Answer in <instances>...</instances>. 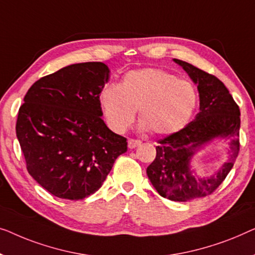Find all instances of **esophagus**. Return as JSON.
Listing matches in <instances>:
<instances>
[{"label":"esophagus","instance_id":"obj_1","mask_svg":"<svg viewBox=\"0 0 255 255\" xmlns=\"http://www.w3.org/2000/svg\"><path fill=\"white\" fill-rule=\"evenodd\" d=\"M139 144H141V141H139V139H134V138L128 139V146L130 149H134V148H136V146H138Z\"/></svg>","mask_w":255,"mask_h":255}]
</instances>
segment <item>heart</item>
I'll list each match as a JSON object with an SVG mask.
<instances>
[{"label":"heart","instance_id":"heart-1","mask_svg":"<svg viewBox=\"0 0 255 255\" xmlns=\"http://www.w3.org/2000/svg\"><path fill=\"white\" fill-rule=\"evenodd\" d=\"M98 98L107 125L116 132L127 130L139 110L142 129L172 134L189 123L198 105V91L191 82L158 68L129 71L120 87L104 85Z\"/></svg>","mask_w":255,"mask_h":255}]
</instances>
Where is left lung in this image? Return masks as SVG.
Masks as SVG:
<instances>
[{
	"instance_id": "8db88e82",
	"label": "left lung",
	"mask_w": 255,
	"mask_h": 255,
	"mask_svg": "<svg viewBox=\"0 0 255 255\" xmlns=\"http://www.w3.org/2000/svg\"><path fill=\"white\" fill-rule=\"evenodd\" d=\"M198 84L200 112L185 128L158 141L156 158L146 168V174L160 196L186 202L210 195L234 167L239 152V106L227 87L206 71L191 63L174 59ZM216 137L232 138L231 159L210 178H195L189 162L195 151Z\"/></svg>"
}]
</instances>
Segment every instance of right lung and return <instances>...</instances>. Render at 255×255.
Masks as SVG:
<instances>
[{
    "mask_svg": "<svg viewBox=\"0 0 255 255\" xmlns=\"http://www.w3.org/2000/svg\"><path fill=\"white\" fill-rule=\"evenodd\" d=\"M110 76L103 62L70 64L38 80L19 107L16 134L31 177L54 196L82 200L102 187L127 138L102 119Z\"/></svg>",
    "mask_w": 255,
    "mask_h": 255,
    "instance_id": "add662e5",
    "label": "right lung"
}]
</instances>
